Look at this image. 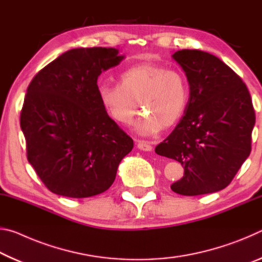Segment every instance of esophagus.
Returning a JSON list of instances; mask_svg holds the SVG:
<instances>
[{
  "instance_id": "esophagus-1",
  "label": "esophagus",
  "mask_w": 262,
  "mask_h": 262,
  "mask_svg": "<svg viewBox=\"0 0 262 262\" xmlns=\"http://www.w3.org/2000/svg\"><path fill=\"white\" fill-rule=\"evenodd\" d=\"M137 148L143 151H151L152 145L148 141H137Z\"/></svg>"
}]
</instances>
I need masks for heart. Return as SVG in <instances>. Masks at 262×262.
Returning <instances> with one entry per match:
<instances>
[{"mask_svg":"<svg viewBox=\"0 0 262 262\" xmlns=\"http://www.w3.org/2000/svg\"><path fill=\"white\" fill-rule=\"evenodd\" d=\"M98 96L108 117L121 125L133 121L139 103L143 114L136 122V130L152 135L180 121L188 104L189 88L178 70L141 63L125 70L115 85H99Z\"/></svg>","mask_w":262,"mask_h":262,"instance_id":"b5f03b06","label":"heart"}]
</instances>
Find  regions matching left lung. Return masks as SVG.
I'll return each instance as SVG.
<instances>
[{"label":"left lung","instance_id":"left-lung-1","mask_svg":"<svg viewBox=\"0 0 262 262\" xmlns=\"http://www.w3.org/2000/svg\"><path fill=\"white\" fill-rule=\"evenodd\" d=\"M189 98L184 117L155 151L178 161L184 177L171 185L181 195L215 193L231 183L251 152L255 113L248 89L233 70L207 52L181 50Z\"/></svg>","mask_w":262,"mask_h":262}]
</instances>
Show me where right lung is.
Listing matches in <instances>:
<instances>
[{
    "mask_svg": "<svg viewBox=\"0 0 262 262\" xmlns=\"http://www.w3.org/2000/svg\"><path fill=\"white\" fill-rule=\"evenodd\" d=\"M122 60L115 48H74L31 81L20 128L28 161L52 193L81 199L105 192L134 147L106 113L97 85Z\"/></svg>",
    "mask_w": 262,
    "mask_h": 262,
    "instance_id": "1",
    "label": "right lung"
}]
</instances>
